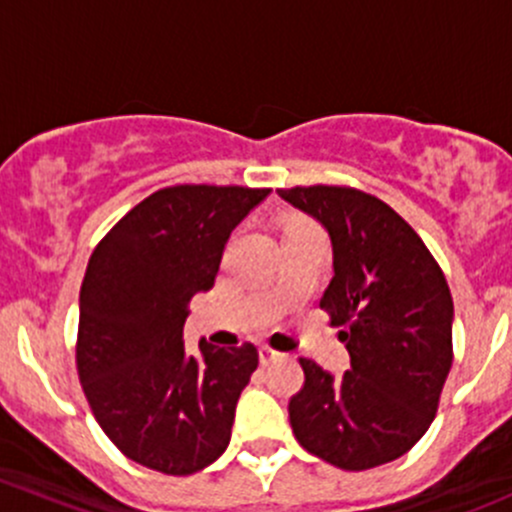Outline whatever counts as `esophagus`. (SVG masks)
<instances>
[{"label": "esophagus", "mask_w": 512, "mask_h": 512, "mask_svg": "<svg viewBox=\"0 0 512 512\" xmlns=\"http://www.w3.org/2000/svg\"><path fill=\"white\" fill-rule=\"evenodd\" d=\"M280 352H275V349H270V347H260V361L262 364H270V361H275V359H280Z\"/></svg>", "instance_id": "1"}]
</instances>
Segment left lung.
<instances>
[{
  "label": "left lung",
  "instance_id": "1",
  "mask_svg": "<svg viewBox=\"0 0 512 512\" xmlns=\"http://www.w3.org/2000/svg\"><path fill=\"white\" fill-rule=\"evenodd\" d=\"M329 232L334 277L319 307L347 344L342 379L299 359L289 423L309 453L344 471L396 461L428 431L453 364V299L414 227L374 195L337 185L277 190Z\"/></svg>",
  "mask_w": 512,
  "mask_h": 512
}]
</instances>
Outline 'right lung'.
I'll return each instance as SVG.
<instances>
[{
	"mask_svg": "<svg viewBox=\"0 0 512 512\" xmlns=\"http://www.w3.org/2000/svg\"><path fill=\"white\" fill-rule=\"evenodd\" d=\"M270 190L173 185L148 195L98 242L79 297L76 366L113 446L165 476H190L230 443L257 369L252 344L200 354L183 344L193 294L215 285L230 232Z\"/></svg>",
	"mask_w": 512,
	"mask_h": 512,
	"instance_id": "add662e5",
	"label": "right lung"
}]
</instances>
